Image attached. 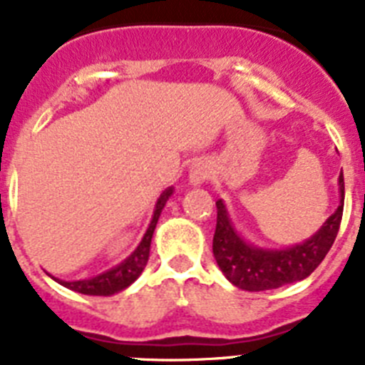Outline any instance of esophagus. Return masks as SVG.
Here are the masks:
<instances>
[{"label":"esophagus","mask_w":365,"mask_h":365,"mask_svg":"<svg viewBox=\"0 0 365 365\" xmlns=\"http://www.w3.org/2000/svg\"><path fill=\"white\" fill-rule=\"evenodd\" d=\"M208 177H210V168L206 166L205 163L193 164L192 170H190V182H192L193 186L202 185Z\"/></svg>","instance_id":"34e87169"}]
</instances>
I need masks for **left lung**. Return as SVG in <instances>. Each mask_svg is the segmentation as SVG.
Masks as SVG:
<instances>
[{
  "mask_svg": "<svg viewBox=\"0 0 365 365\" xmlns=\"http://www.w3.org/2000/svg\"><path fill=\"white\" fill-rule=\"evenodd\" d=\"M341 205L324 227L305 243L283 250H261L237 235L222 201H217V225L214 234V257L219 269L243 291L259 292L307 278L316 270L336 240L344 214V173H340Z\"/></svg>",
  "mask_w": 365,
  "mask_h": 365,
  "instance_id": "obj_1",
  "label": "left lung"
}]
</instances>
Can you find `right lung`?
Returning <instances> with one entry per match:
<instances>
[{"label": "right lung", "instance_id": "right-lung-1", "mask_svg": "<svg viewBox=\"0 0 365 365\" xmlns=\"http://www.w3.org/2000/svg\"><path fill=\"white\" fill-rule=\"evenodd\" d=\"M173 193V190H166L157 201V206H155L153 219L150 222V228L144 234L143 241L137 247L133 254H131L124 263H120L115 269L108 270V272L100 274L96 278L91 279H80V282H60L63 287L71 289L74 292H80V294H89V296H109L115 294V292L124 291L125 287H130L135 279L143 274L144 267L148 265V257H150V245H151V235H153L155 227H157V221H159V215L163 212L164 205L170 199V195Z\"/></svg>", "mask_w": 365, "mask_h": 365}]
</instances>
